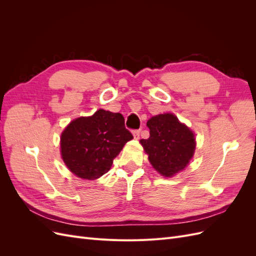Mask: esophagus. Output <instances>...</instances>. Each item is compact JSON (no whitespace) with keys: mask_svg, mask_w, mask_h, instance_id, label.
<instances>
[{"mask_svg":"<svg viewBox=\"0 0 256 256\" xmlns=\"http://www.w3.org/2000/svg\"><path fill=\"white\" fill-rule=\"evenodd\" d=\"M132 134L136 140H138V138H140V130H134Z\"/></svg>","mask_w":256,"mask_h":256,"instance_id":"34e87169","label":"esophagus"}]
</instances>
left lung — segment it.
I'll return each instance as SVG.
<instances>
[{
    "label": "left lung",
    "mask_w": 256,
    "mask_h": 256,
    "mask_svg": "<svg viewBox=\"0 0 256 256\" xmlns=\"http://www.w3.org/2000/svg\"><path fill=\"white\" fill-rule=\"evenodd\" d=\"M146 125L150 138L140 143L152 168L164 177H173L187 168L196 147L192 129L173 113L154 115Z\"/></svg>",
    "instance_id": "obj_1"
}]
</instances>
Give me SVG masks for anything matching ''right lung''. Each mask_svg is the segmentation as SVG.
Masks as SVG:
<instances>
[{"label": "right lung", "instance_id": "add662e5", "mask_svg": "<svg viewBox=\"0 0 256 256\" xmlns=\"http://www.w3.org/2000/svg\"><path fill=\"white\" fill-rule=\"evenodd\" d=\"M132 138L120 113L99 109L68 124L60 134V157L74 175L94 180L109 171L113 159Z\"/></svg>", "mask_w": 256, "mask_h": 256}]
</instances>
